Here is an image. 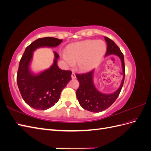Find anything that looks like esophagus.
<instances>
[{"mask_svg": "<svg viewBox=\"0 0 151 151\" xmlns=\"http://www.w3.org/2000/svg\"><path fill=\"white\" fill-rule=\"evenodd\" d=\"M71 77H72V79H74L76 78V74H74V73H72V75H71Z\"/></svg>", "mask_w": 151, "mask_h": 151, "instance_id": "34e87169", "label": "esophagus"}]
</instances>
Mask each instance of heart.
I'll return each mask as SVG.
<instances>
[{"label":"heart","instance_id":"obj_1","mask_svg":"<svg viewBox=\"0 0 151 151\" xmlns=\"http://www.w3.org/2000/svg\"><path fill=\"white\" fill-rule=\"evenodd\" d=\"M106 52V45L102 40H87L69 45L62 57L70 66L76 62L81 71H88L101 61Z\"/></svg>","mask_w":151,"mask_h":151}]
</instances>
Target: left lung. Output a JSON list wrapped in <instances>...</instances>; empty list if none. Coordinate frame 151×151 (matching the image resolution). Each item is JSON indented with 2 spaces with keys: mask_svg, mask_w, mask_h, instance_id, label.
<instances>
[{
  "mask_svg": "<svg viewBox=\"0 0 151 151\" xmlns=\"http://www.w3.org/2000/svg\"><path fill=\"white\" fill-rule=\"evenodd\" d=\"M107 43V50L105 57L116 55L121 60L123 79L118 89L110 94L100 92L96 88L94 83V74L95 69L83 74H76L79 82V88L76 91L77 98L82 108L91 112H101L109 108L115 101L119 95L125 80V63L124 57L116 43L107 37H104Z\"/></svg>",
  "mask_w": 151,
  "mask_h": 151,
  "instance_id": "left-lung-1",
  "label": "left lung"
}]
</instances>
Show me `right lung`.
<instances>
[{
	"instance_id": "add662e5",
	"label": "right lung",
	"mask_w": 151,
	"mask_h": 151,
	"mask_svg": "<svg viewBox=\"0 0 151 151\" xmlns=\"http://www.w3.org/2000/svg\"><path fill=\"white\" fill-rule=\"evenodd\" d=\"M62 40L39 38L26 47L17 74V83L24 101L35 109L45 110L58 102L62 90L71 80L72 72L62 70L57 65L59 55L53 52L54 59L48 68L35 73L31 68L33 53L40 48L58 47Z\"/></svg>"
}]
</instances>
